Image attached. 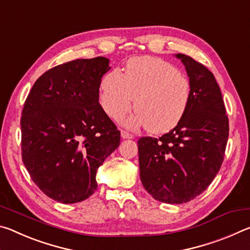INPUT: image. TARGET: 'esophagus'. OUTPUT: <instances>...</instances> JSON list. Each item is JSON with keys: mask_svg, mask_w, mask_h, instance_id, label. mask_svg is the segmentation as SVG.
<instances>
[{"mask_svg": "<svg viewBox=\"0 0 250 250\" xmlns=\"http://www.w3.org/2000/svg\"><path fill=\"white\" fill-rule=\"evenodd\" d=\"M121 138L122 139H133V134L126 132V131H121Z\"/></svg>", "mask_w": 250, "mask_h": 250, "instance_id": "esophagus-1", "label": "esophagus"}]
</instances>
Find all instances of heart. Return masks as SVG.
Segmentation results:
<instances>
[{
    "label": "heart",
    "mask_w": 250,
    "mask_h": 250,
    "mask_svg": "<svg viewBox=\"0 0 250 250\" xmlns=\"http://www.w3.org/2000/svg\"><path fill=\"white\" fill-rule=\"evenodd\" d=\"M191 97L189 80L175 66L162 59L142 56L131 58L125 74L119 69L105 74L99 101L111 119L120 120L135 100L138 111L125 121L126 128L147 126L153 133H166L183 119Z\"/></svg>",
    "instance_id": "obj_1"
}]
</instances>
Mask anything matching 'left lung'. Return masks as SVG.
Masks as SVG:
<instances>
[{"mask_svg": "<svg viewBox=\"0 0 250 250\" xmlns=\"http://www.w3.org/2000/svg\"><path fill=\"white\" fill-rule=\"evenodd\" d=\"M192 88L188 111L170 132L138 141L143 188L156 201L182 204L200 195L222 167L228 118L214 75L201 62L176 54Z\"/></svg>", "mask_w": 250, "mask_h": 250, "instance_id": "left-lung-1", "label": "left lung"}]
</instances>
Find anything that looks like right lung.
<instances>
[{"instance_id": "1", "label": "right lung", "mask_w": 250, "mask_h": 250, "mask_svg": "<svg viewBox=\"0 0 250 250\" xmlns=\"http://www.w3.org/2000/svg\"><path fill=\"white\" fill-rule=\"evenodd\" d=\"M105 57L76 59L36 80L21 119L22 159L40 189L74 204L97 189L96 174L120 145V131L99 104Z\"/></svg>"}]
</instances>
